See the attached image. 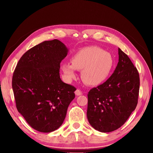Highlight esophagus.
I'll use <instances>...</instances> for the list:
<instances>
[{
	"label": "esophagus",
	"instance_id": "esophagus-1",
	"mask_svg": "<svg viewBox=\"0 0 153 153\" xmlns=\"http://www.w3.org/2000/svg\"><path fill=\"white\" fill-rule=\"evenodd\" d=\"M75 94L77 95V96H79V95H82V92L80 91L79 89H77L76 91H75Z\"/></svg>",
	"mask_w": 153,
	"mask_h": 153
}]
</instances>
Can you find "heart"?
<instances>
[{
  "mask_svg": "<svg viewBox=\"0 0 153 153\" xmlns=\"http://www.w3.org/2000/svg\"><path fill=\"white\" fill-rule=\"evenodd\" d=\"M71 62L61 64L64 79L70 82L76 77V70L82 71L83 81L89 85H97L106 81L114 66V59L110 53L93 46L77 51L72 56Z\"/></svg>",
  "mask_w": 153,
  "mask_h": 153,
  "instance_id": "b5f03b06",
  "label": "heart"
}]
</instances>
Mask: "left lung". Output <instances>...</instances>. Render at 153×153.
Segmentation results:
<instances>
[{"label":"left lung","mask_w":153,"mask_h":153,"mask_svg":"<svg viewBox=\"0 0 153 153\" xmlns=\"http://www.w3.org/2000/svg\"><path fill=\"white\" fill-rule=\"evenodd\" d=\"M118 55V62L114 73L87 94L88 121L94 129L103 133L113 131L121 127L138 103V70L120 48Z\"/></svg>","instance_id":"1"}]
</instances>
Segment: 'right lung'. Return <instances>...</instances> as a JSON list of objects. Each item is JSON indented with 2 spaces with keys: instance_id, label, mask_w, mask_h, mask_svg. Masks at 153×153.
Wrapping results in <instances>:
<instances>
[{
  "instance_id": "obj_1",
  "label": "right lung",
  "mask_w": 153,
  "mask_h": 153,
  "mask_svg": "<svg viewBox=\"0 0 153 153\" xmlns=\"http://www.w3.org/2000/svg\"><path fill=\"white\" fill-rule=\"evenodd\" d=\"M68 49L58 39L45 41L24 54L13 72L12 89L19 113L33 129L50 133L59 128L75 97L76 88L60 78Z\"/></svg>"
}]
</instances>
